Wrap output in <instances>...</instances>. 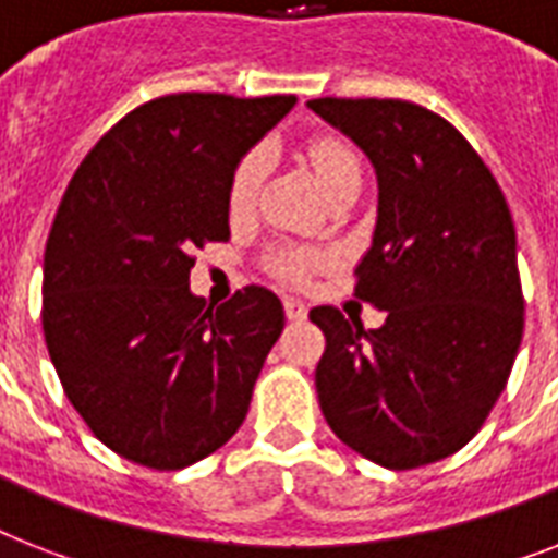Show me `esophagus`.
Listing matches in <instances>:
<instances>
[{
    "mask_svg": "<svg viewBox=\"0 0 558 558\" xmlns=\"http://www.w3.org/2000/svg\"><path fill=\"white\" fill-rule=\"evenodd\" d=\"M283 313H287L289 322H304L306 304L304 301H298V298H287V301H283Z\"/></svg>",
    "mask_w": 558,
    "mask_h": 558,
    "instance_id": "1",
    "label": "esophagus"
}]
</instances>
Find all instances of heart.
I'll return each mask as SVG.
<instances>
[{"label": "heart", "mask_w": 558, "mask_h": 558, "mask_svg": "<svg viewBox=\"0 0 558 558\" xmlns=\"http://www.w3.org/2000/svg\"><path fill=\"white\" fill-rule=\"evenodd\" d=\"M306 159L313 165V173L318 179V185L324 187V193L339 185L341 179L359 177L356 153L339 135H315L313 142L306 144ZM263 161H266V156L260 150H254L248 156H243V161L236 165L231 185H228V205H231L234 214L252 205L257 185H260ZM269 266L280 280H287V283H304L310 278V271L315 266H322V257L306 252V248H283V252L271 257Z\"/></svg>", "instance_id": "1"}]
</instances>
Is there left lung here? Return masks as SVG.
I'll return each instance as SVG.
<instances>
[{
    "mask_svg": "<svg viewBox=\"0 0 558 558\" xmlns=\"http://www.w3.org/2000/svg\"><path fill=\"white\" fill-rule=\"evenodd\" d=\"M376 173L371 248L356 298L385 310L379 330L336 306L310 318L327 336L315 367L336 437L385 469H416L463 449L510 379L524 332L515 226L472 144L408 100L318 98Z\"/></svg>",
    "mask_w": 558,
    "mask_h": 558,
    "instance_id": "left-lung-1",
    "label": "left lung"
}]
</instances>
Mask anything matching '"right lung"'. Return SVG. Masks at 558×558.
I'll use <instances>...</instances> for the list:
<instances>
[{
  "mask_svg": "<svg viewBox=\"0 0 558 558\" xmlns=\"http://www.w3.org/2000/svg\"><path fill=\"white\" fill-rule=\"evenodd\" d=\"M295 95L182 92L124 116L81 161L43 260V332L92 434L173 472L234 437L283 330L275 292H191L196 248L226 243L228 185Z\"/></svg>",
  "mask_w": 558,
  "mask_h": 558,
  "instance_id": "add662e5",
  "label": "right lung"
}]
</instances>
